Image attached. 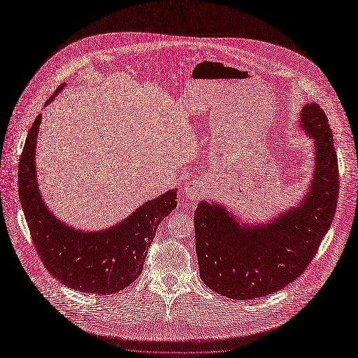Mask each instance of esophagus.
<instances>
[{"label": "esophagus", "mask_w": 358, "mask_h": 358, "mask_svg": "<svg viewBox=\"0 0 358 358\" xmlns=\"http://www.w3.org/2000/svg\"><path fill=\"white\" fill-rule=\"evenodd\" d=\"M185 194L190 200H196L203 194V185L197 180H190L185 185Z\"/></svg>", "instance_id": "1"}]
</instances>
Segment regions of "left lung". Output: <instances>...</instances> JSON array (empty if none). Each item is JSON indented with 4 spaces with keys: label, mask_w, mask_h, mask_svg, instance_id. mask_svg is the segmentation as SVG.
Returning a JSON list of instances; mask_svg holds the SVG:
<instances>
[{
    "label": "left lung",
    "mask_w": 358,
    "mask_h": 358,
    "mask_svg": "<svg viewBox=\"0 0 358 358\" xmlns=\"http://www.w3.org/2000/svg\"><path fill=\"white\" fill-rule=\"evenodd\" d=\"M303 130L315 140L316 166L302 203L262 227L239 225L228 213L201 201L194 211L200 278L234 299L273 294L298 278L330 228L338 197V166L329 120L317 103L301 112Z\"/></svg>",
    "instance_id": "1"
}]
</instances>
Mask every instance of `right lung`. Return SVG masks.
<instances>
[{
    "label": "right lung",
    "mask_w": 358,
    "mask_h": 358,
    "mask_svg": "<svg viewBox=\"0 0 358 358\" xmlns=\"http://www.w3.org/2000/svg\"><path fill=\"white\" fill-rule=\"evenodd\" d=\"M41 120L42 115H38L18 166L20 199L34 245L49 273L69 288L98 295L115 294L141 274L159 222L176 208V190L147 201L106 231L80 232L64 225L45 206L36 183L35 148Z\"/></svg>",
    "instance_id": "obj_1"
}]
</instances>
